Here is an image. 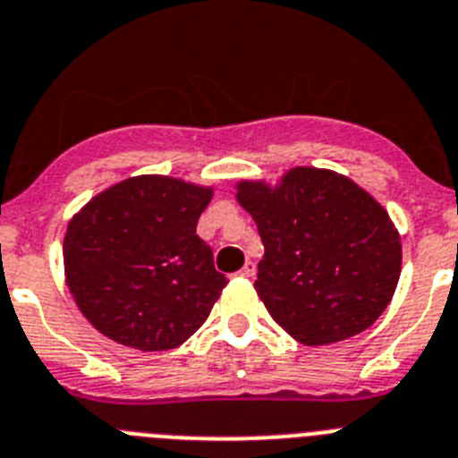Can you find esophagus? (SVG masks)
<instances>
[{
  "label": "esophagus",
  "mask_w": 458,
  "mask_h": 458,
  "mask_svg": "<svg viewBox=\"0 0 458 458\" xmlns=\"http://www.w3.org/2000/svg\"><path fill=\"white\" fill-rule=\"evenodd\" d=\"M237 276H242V278H253V276H255V262H253V259H246V265L242 267V271H239Z\"/></svg>",
  "instance_id": "34e87169"
}]
</instances>
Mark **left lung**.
<instances>
[{"mask_svg": "<svg viewBox=\"0 0 458 458\" xmlns=\"http://www.w3.org/2000/svg\"><path fill=\"white\" fill-rule=\"evenodd\" d=\"M265 255L255 292L296 342L321 347L369 328L402 274V239L386 208L331 168L294 166L276 184L239 180Z\"/></svg>", "mask_w": 458, "mask_h": 458, "instance_id": "1", "label": "left lung"}]
</instances>
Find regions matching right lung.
<instances>
[{
  "instance_id": "obj_1",
  "label": "right lung",
  "mask_w": 458,
  "mask_h": 458,
  "mask_svg": "<svg viewBox=\"0 0 458 458\" xmlns=\"http://www.w3.org/2000/svg\"><path fill=\"white\" fill-rule=\"evenodd\" d=\"M212 187L134 175L111 184L68 221L64 276L90 327L139 352L180 347L228 285L196 234Z\"/></svg>"
}]
</instances>
